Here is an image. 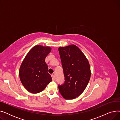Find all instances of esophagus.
<instances>
[{
    "label": "esophagus",
    "mask_w": 120,
    "mask_h": 120,
    "mask_svg": "<svg viewBox=\"0 0 120 120\" xmlns=\"http://www.w3.org/2000/svg\"><path fill=\"white\" fill-rule=\"evenodd\" d=\"M52 80H53V81H54V80H55V77H54V74H52Z\"/></svg>",
    "instance_id": "esophagus-1"
}]
</instances>
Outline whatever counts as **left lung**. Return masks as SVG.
<instances>
[{
  "mask_svg": "<svg viewBox=\"0 0 120 120\" xmlns=\"http://www.w3.org/2000/svg\"><path fill=\"white\" fill-rule=\"evenodd\" d=\"M65 82L58 85L59 91L65 99H73L83 93L90 78L89 62L76 46L59 47Z\"/></svg>",
  "mask_w": 120,
  "mask_h": 120,
  "instance_id": "obj_1",
  "label": "left lung"
}]
</instances>
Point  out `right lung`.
<instances>
[{"label":"right lung","instance_id":"add662e5","mask_svg":"<svg viewBox=\"0 0 120 120\" xmlns=\"http://www.w3.org/2000/svg\"><path fill=\"white\" fill-rule=\"evenodd\" d=\"M51 48L37 45L31 49L23 61L19 74L22 85L28 91L37 93L43 91L52 78L45 62Z\"/></svg>","mask_w":120,"mask_h":120}]
</instances>
